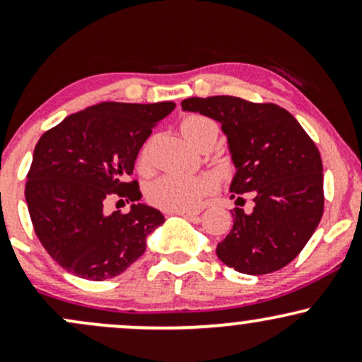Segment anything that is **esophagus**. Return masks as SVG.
Wrapping results in <instances>:
<instances>
[{"label":"esophagus","instance_id":"34e87169","mask_svg":"<svg viewBox=\"0 0 362 362\" xmlns=\"http://www.w3.org/2000/svg\"><path fill=\"white\" fill-rule=\"evenodd\" d=\"M175 214L182 216V218H187V219H195V218H199L201 211H178V213H175Z\"/></svg>","mask_w":362,"mask_h":362}]
</instances>
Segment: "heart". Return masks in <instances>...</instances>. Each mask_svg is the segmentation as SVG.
Here are the masks:
<instances>
[{"label":"heart","mask_w":362,"mask_h":362,"mask_svg":"<svg viewBox=\"0 0 362 362\" xmlns=\"http://www.w3.org/2000/svg\"><path fill=\"white\" fill-rule=\"evenodd\" d=\"M182 136L194 148H202L206 144H216L219 134L218 124L206 115L190 114L180 122ZM138 168L148 172L151 168V146L149 143L141 148L138 155ZM214 189V182L209 177L189 175V173H168L149 182L146 187V199L149 204L167 213L194 209L199 202Z\"/></svg>","instance_id":"heart-1"}]
</instances>
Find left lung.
<instances>
[{
    "label": "left lung",
    "mask_w": 362,
    "mask_h": 362,
    "mask_svg": "<svg viewBox=\"0 0 362 362\" xmlns=\"http://www.w3.org/2000/svg\"><path fill=\"white\" fill-rule=\"evenodd\" d=\"M182 109L218 120L236 173L231 197H253L252 213L235 207L233 228L216 253L228 267L262 276L298 257L323 214V165L318 148L288 110L238 97L185 98Z\"/></svg>",
    "instance_id": "left-lung-1"
}]
</instances>
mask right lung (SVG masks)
Returning <instances> with one entry per match:
<instances>
[{"instance_id": "add662e5", "label": "right lung", "mask_w": 362, "mask_h": 362, "mask_svg": "<svg viewBox=\"0 0 362 362\" xmlns=\"http://www.w3.org/2000/svg\"><path fill=\"white\" fill-rule=\"evenodd\" d=\"M173 109V102H102L40 136L25 199L37 238L62 269L83 279H110L146 250L163 214L139 202L126 214H109L107 202L139 201L138 182L126 177L151 129Z\"/></svg>"}]
</instances>
